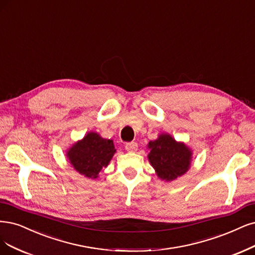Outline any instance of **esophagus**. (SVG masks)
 <instances>
[{
	"label": "esophagus",
	"mask_w": 255,
	"mask_h": 255,
	"mask_svg": "<svg viewBox=\"0 0 255 255\" xmlns=\"http://www.w3.org/2000/svg\"><path fill=\"white\" fill-rule=\"evenodd\" d=\"M138 148V144L136 142H129L126 144V150L128 152H136Z\"/></svg>",
	"instance_id": "1"
}]
</instances>
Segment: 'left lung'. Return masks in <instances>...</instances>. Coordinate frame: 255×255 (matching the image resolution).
Segmentation results:
<instances>
[{"label": "left lung", "instance_id": "obj_1", "mask_svg": "<svg viewBox=\"0 0 255 255\" xmlns=\"http://www.w3.org/2000/svg\"><path fill=\"white\" fill-rule=\"evenodd\" d=\"M147 159L155 173L164 181H173L186 174L192 162L193 152L182 141H177L168 133H161L147 143Z\"/></svg>", "mask_w": 255, "mask_h": 255}]
</instances>
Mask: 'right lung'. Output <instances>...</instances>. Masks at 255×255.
Instances as JSON below:
<instances>
[{
    "label": "right lung",
    "instance_id": "1",
    "mask_svg": "<svg viewBox=\"0 0 255 255\" xmlns=\"http://www.w3.org/2000/svg\"><path fill=\"white\" fill-rule=\"evenodd\" d=\"M115 145L112 139L102 138L97 131H89L66 151V157L73 168L84 177L97 179L103 168H107L114 154Z\"/></svg>",
    "mask_w": 255,
    "mask_h": 255
}]
</instances>
